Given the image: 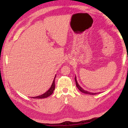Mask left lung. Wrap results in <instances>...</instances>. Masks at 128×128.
I'll return each instance as SVG.
<instances>
[{"label": "left lung", "instance_id": "1", "mask_svg": "<svg viewBox=\"0 0 128 128\" xmlns=\"http://www.w3.org/2000/svg\"><path fill=\"white\" fill-rule=\"evenodd\" d=\"M75 81H76V86L77 88H78V90L80 91V92H82L83 93H85V94H90V95H95L97 93H92V92H87V91H86L85 90H84L83 88H82L81 86H80L77 83V80H76V77H75ZM99 93V92H98Z\"/></svg>", "mask_w": 128, "mask_h": 128}]
</instances>
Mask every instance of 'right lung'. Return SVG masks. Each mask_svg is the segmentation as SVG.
<instances>
[{
  "instance_id": "1",
  "label": "right lung",
  "mask_w": 128,
  "mask_h": 128,
  "mask_svg": "<svg viewBox=\"0 0 128 128\" xmlns=\"http://www.w3.org/2000/svg\"><path fill=\"white\" fill-rule=\"evenodd\" d=\"M56 76V74L55 76V78H54V81L52 82V85L51 86V88H49V90H48V91H47V92L44 93V94H43L42 95H40V96H35V97H32V98H37V99H43V98H47V97H48L49 96H50V95L52 94L54 90H55V77Z\"/></svg>"
}]
</instances>
